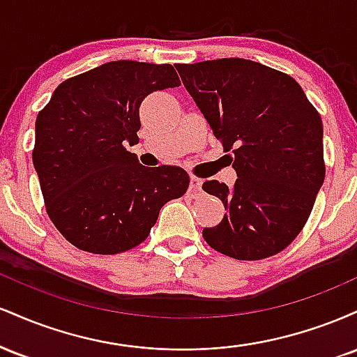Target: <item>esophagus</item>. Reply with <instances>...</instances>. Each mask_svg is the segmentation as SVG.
I'll use <instances>...</instances> for the list:
<instances>
[{
    "label": "esophagus",
    "mask_w": 357,
    "mask_h": 357,
    "mask_svg": "<svg viewBox=\"0 0 357 357\" xmlns=\"http://www.w3.org/2000/svg\"><path fill=\"white\" fill-rule=\"evenodd\" d=\"M202 184L203 181L199 178H196V176H191V184H190V191L192 196H198L202 195Z\"/></svg>",
    "instance_id": "34e87169"
}]
</instances>
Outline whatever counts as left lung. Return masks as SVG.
<instances>
[{"instance_id":"8db88e82","label":"left lung","mask_w":357,"mask_h":357,"mask_svg":"<svg viewBox=\"0 0 357 357\" xmlns=\"http://www.w3.org/2000/svg\"><path fill=\"white\" fill-rule=\"evenodd\" d=\"M174 67L225 153L231 151L238 176L233 190L216 179L203 183L227 210L203 238L236 260L282 252L304 228L326 178L317 109L292 77L257 61Z\"/></svg>"}]
</instances>
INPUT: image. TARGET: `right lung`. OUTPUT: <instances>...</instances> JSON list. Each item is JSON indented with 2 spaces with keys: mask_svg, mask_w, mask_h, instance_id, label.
Returning <instances> with one entry per match:
<instances>
[{
  "mask_svg": "<svg viewBox=\"0 0 357 357\" xmlns=\"http://www.w3.org/2000/svg\"><path fill=\"white\" fill-rule=\"evenodd\" d=\"M181 85L169 63L119 60L61 82L35 122L33 166L52 223L73 247L114 255L137 247L169 199L190 186L183 167L139 165V107Z\"/></svg>",
  "mask_w": 357,
  "mask_h": 357,
  "instance_id": "add662e5",
  "label": "right lung"
}]
</instances>
